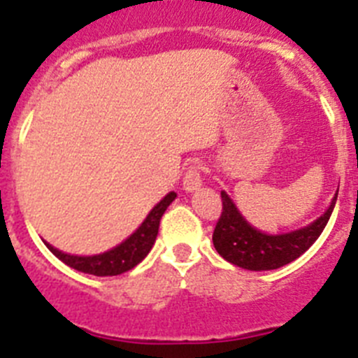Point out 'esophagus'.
Listing matches in <instances>:
<instances>
[{
	"instance_id": "34e87169",
	"label": "esophagus",
	"mask_w": 358,
	"mask_h": 358,
	"mask_svg": "<svg viewBox=\"0 0 358 358\" xmlns=\"http://www.w3.org/2000/svg\"><path fill=\"white\" fill-rule=\"evenodd\" d=\"M201 170H202V164L199 161H194V163L189 164L188 169H186L185 177H182V188L186 192H194L201 186L202 182V176H201Z\"/></svg>"
}]
</instances>
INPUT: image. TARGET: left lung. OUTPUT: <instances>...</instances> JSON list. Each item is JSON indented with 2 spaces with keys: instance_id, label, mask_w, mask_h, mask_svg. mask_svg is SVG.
<instances>
[{
  "instance_id": "obj_1",
  "label": "left lung",
  "mask_w": 358,
  "mask_h": 358,
  "mask_svg": "<svg viewBox=\"0 0 358 358\" xmlns=\"http://www.w3.org/2000/svg\"><path fill=\"white\" fill-rule=\"evenodd\" d=\"M220 197L222 213L213 231V245L224 260L248 271H273L299 258L319 238L337 201L335 195L327 213L310 226L283 235H267L242 217L226 192H220Z\"/></svg>"
}]
</instances>
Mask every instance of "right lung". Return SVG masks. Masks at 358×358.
Segmentation results:
<instances>
[{"mask_svg": "<svg viewBox=\"0 0 358 358\" xmlns=\"http://www.w3.org/2000/svg\"><path fill=\"white\" fill-rule=\"evenodd\" d=\"M176 197V192H170L159 204H156V206L152 208V211L147 215L143 224H141L125 242H122L120 245H116L115 249H110V251L102 252V255L73 256L52 248L50 243H46V248H48L59 260L64 262V264L69 265L71 268H77L80 273L94 274V276H118V274L127 273V271L136 267V265L140 264L145 256L148 255V251H150L154 242H156L161 217H163L166 208L172 204V201Z\"/></svg>", "mask_w": 358, "mask_h": 358, "instance_id": "right-lung-1", "label": "right lung"}]
</instances>
